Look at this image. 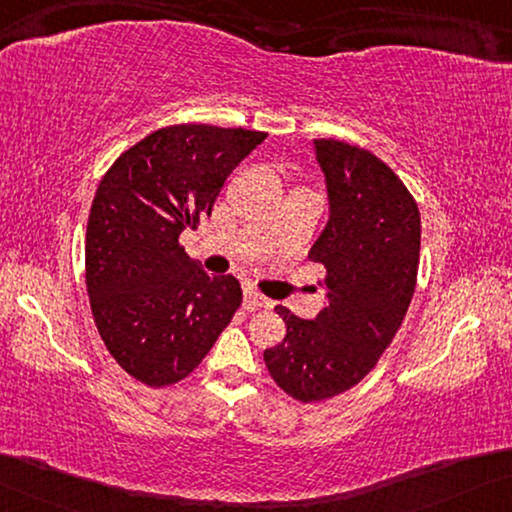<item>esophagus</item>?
I'll use <instances>...</instances> for the list:
<instances>
[{"label": "esophagus", "mask_w": 512, "mask_h": 512, "mask_svg": "<svg viewBox=\"0 0 512 512\" xmlns=\"http://www.w3.org/2000/svg\"><path fill=\"white\" fill-rule=\"evenodd\" d=\"M267 304H270V302H267L261 293H256L254 288H247L245 290V302H242V306H245L247 311H258V309H263V306H267Z\"/></svg>", "instance_id": "34e87169"}]
</instances>
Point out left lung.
I'll return each mask as SVG.
<instances>
[{
    "mask_svg": "<svg viewBox=\"0 0 512 512\" xmlns=\"http://www.w3.org/2000/svg\"><path fill=\"white\" fill-rule=\"evenodd\" d=\"M329 219L309 258L327 267L329 304L313 320L277 306L286 336L263 352L279 387L302 403L348 391L400 329L419 270L421 215L380 157L338 139H316Z\"/></svg>",
    "mask_w": 512,
    "mask_h": 512,
    "instance_id": "1",
    "label": "left lung"
}]
</instances>
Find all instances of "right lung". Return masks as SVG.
<instances>
[{"instance_id":"add662e5","label":"right lung","mask_w":512,"mask_h":512,"mask_svg":"<svg viewBox=\"0 0 512 512\" xmlns=\"http://www.w3.org/2000/svg\"><path fill=\"white\" fill-rule=\"evenodd\" d=\"M265 137L171 125L128 148L100 180L86 290L109 355L148 387L190 375L242 304L240 281L210 277L178 238L210 217L226 178Z\"/></svg>"}]
</instances>
